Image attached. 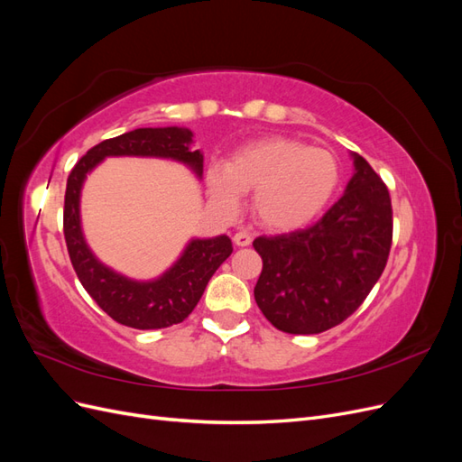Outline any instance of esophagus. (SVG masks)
Masks as SVG:
<instances>
[{
	"label": "esophagus",
	"instance_id": "1",
	"mask_svg": "<svg viewBox=\"0 0 462 462\" xmlns=\"http://www.w3.org/2000/svg\"><path fill=\"white\" fill-rule=\"evenodd\" d=\"M233 243L236 246H248L250 243H253V236H250L246 231H236L233 236Z\"/></svg>",
	"mask_w": 462,
	"mask_h": 462
}]
</instances>
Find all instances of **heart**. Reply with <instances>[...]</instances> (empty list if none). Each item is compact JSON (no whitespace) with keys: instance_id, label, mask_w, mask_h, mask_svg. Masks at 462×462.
<instances>
[{"instance_id":"obj_1","label":"heart","mask_w":462,"mask_h":462,"mask_svg":"<svg viewBox=\"0 0 462 462\" xmlns=\"http://www.w3.org/2000/svg\"><path fill=\"white\" fill-rule=\"evenodd\" d=\"M341 167L326 148H309L283 136L262 138L236 150L227 163L206 170L212 200L226 212L253 194V212L262 226L292 231L314 221L337 192Z\"/></svg>"}]
</instances>
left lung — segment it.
<instances>
[{"label":"left lung","mask_w":462,"mask_h":462,"mask_svg":"<svg viewBox=\"0 0 462 462\" xmlns=\"http://www.w3.org/2000/svg\"><path fill=\"white\" fill-rule=\"evenodd\" d=\"M355 171L343 197L309 229L254 239L262 273L254 299L285 333L331 329L365 302L383 273L393 212L383 180L351 152Z\"/></svg>","instance_id":"1"}]
</instances>
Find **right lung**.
Segmentation results:
<instances>
[{
    "instance_id": "1",
    "label": "right lung",
    "mask_w": 462,
    "mask_h": 462,
    "mask_svg": "<svg viewBox=\"0 0 462 462\" xmlns=\"http://www.w3.org/2000/svg\"><path fill=\"white\" fill-rule=\"evenodd\" d=\"M194 134L187 127H146L119 134L87 152L67 179L63 231L79 282L97 306L123 326L162 329L180 324L199 304L209 279L226 262L233 245L227 235L192 236L183 253L162 275L133 279L109 268L87 243L80 219V194L87 177L106 158H160L183 163L202 179L204 153L192 150Z\"/></svg>"
}]
</instances>
